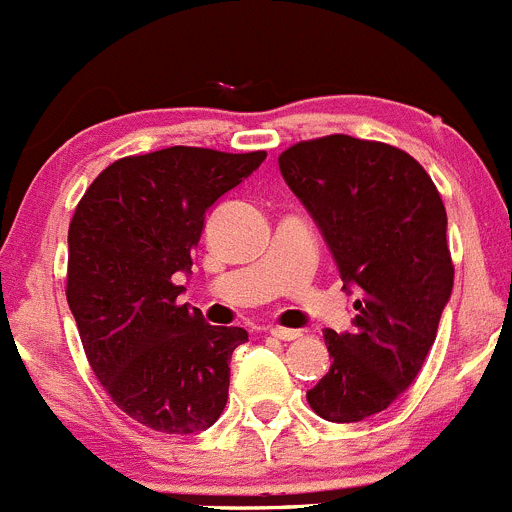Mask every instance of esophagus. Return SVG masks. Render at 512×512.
<instances>
[{"label":"esophagus","mask_w":512,"mask_h":512,"mask_svg":"<svg viewBox=\"0 0 512 512\" xmlns=\"http://www.w3.org/2000/svg\"><path fill=\"white\" fill-rule=\"evenodd\" d=\"M271 337L281 339V342H291V339H299V329H286V326H271Z\"/></svg>","instance_id":"34e87169"}]
</instances>
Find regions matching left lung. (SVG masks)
I'll list each match as a JSON object with an SVG mask.
<instances>
[{"label":"left lung","instance_id":"1","mask_svg":"<svg viewBox=\"0 0 512 512\" xmlns=\"http://www.w3.org/2000/svg\"><path fill=\"white\" fill-rule=\"evenodd\" d=\"M279 168L344 289H359L352 332H324L332 369L306 399L329 422L367 420L415 382L435 344L455 279L445 206L412 155L377 140H304L279 155Z\"/></svg>","mask_w":512,"mask_h":512}]
</instances>
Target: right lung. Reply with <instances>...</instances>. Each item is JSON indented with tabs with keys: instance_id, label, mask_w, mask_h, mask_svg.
<instances>
[{
	"instance_id": "add662e5",
	"label": "right lung",
	"mask_w": 512,
	"mask_h": 512,
	"mask_svg": "<svg viewBox=\"0 0 512 512\" xmlns=\"http://www.w3.org/2000/svg\"><path fill=\"white\" fill-rule=\"evenodd\" d=\"M266 153L173 148L107 165L67 233V304L92 372L150 430L203 432L221 417L241 326H211L178 304L206 211Z\"/></svg>"
}]
</instances>
